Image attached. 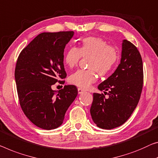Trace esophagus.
I'll use <instances>...</instances> for the list:
<instances>
[{
  "instance_id": "obj_1",
  "label": "esophagus",
  "mask_w": 158,
  "mask_h": 158,
  "mask_svg": "<svg viewBox=\"0 0 158 158\" xmlns=\"http://www.w3.org/2000/svg\"><path fill=\"white\" fill-rule=\"evenodd\" d=\"M84 89H81V88H79L78 89V93L79 94H82L84 92Z\"/></svg>"
}]
</instances>
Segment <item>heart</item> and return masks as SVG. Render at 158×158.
Listing matches in <instances>:
<instances>
[{"label": "heart", "instance_id": "1", "mask_svg": "<svg viewBox=\"0 0 158 158\" xmlns=\"http://www.w3.org/2000/svg\"><path fill=\"white\" fill-rule=\"evenodd\" d=\"M89 56V69H79L69 76V83L81 89H89L100 75L109 74L118 60V52L114 46L99 37H89L83 39L78 48L71 47L64 54V60L69 68L76 67L81 57Z\"/></svg>", "mask_w": 158, "mask_h": 158}]
</instances>
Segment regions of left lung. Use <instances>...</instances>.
<instances>
[{
	"mask_svg": "<svg viewBox=\"0 0 158 158\" xmlns=\"http://www.w3.org/2000/svg\"><path fill=\"white\" fill-rule=\"evenodd\" d=\"M143 85L141 55L133 43L124 40L121 63L110 76L98 86L103 94L94 93L90 113L96 126L113 129L123 125L137 106Z\"/></svg>",
	"mask_w": 158,
	"mask_h": 158,
	"instance_id": "8db88e82",
	"label": "left lung"
}]
</instances>
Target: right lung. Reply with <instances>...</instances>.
Here are the masks:
<instances>
[{
    "label": "right lung",
    "instance_id": "add662e5",
    "mask_svg": "<svg viewBox=\"0 0 158 158\" xmlns=\"http://www.w3.org/2000/svg\"><path fill=\"white\" fill-rule=\"evenodd\" d=\"M73 31L42 32L18 56L15 79L20 105L27 118L39 128L52 130L63 123L65 113L76 98L74 85L58 91L52 86L67 77L64 67L66 44Z\"/></svg>",
    "mask_w": 158,
    "mask_h": 158
}]
</instances>
